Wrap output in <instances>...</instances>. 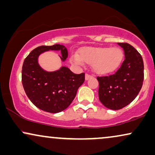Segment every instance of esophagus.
I'll use <instances>...</instances> for the list:
<instances>
[{
    "instance_id": "1",
    "label": "esophagus",
    "mask_w": 155,
    "mask_h": 155,
    "mask_svg": "<svg viewBox=\"0 0 155 155\" xmlns=\"http://www.w3.org/2000/svg\"><path fill=\"white\" fill-rule=\"evenodd\" d=\"M92 76L90 75V74H85V79L86 80H88L89 79H90V78H91Z\"/></svg>"
}]
</instances>
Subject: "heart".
<instances>
[{"label": "heart", "instance_id": "obj_1", "mask_svg": "<svg viewBox=\"0 0 155 155\" xmlns=\"http://www.w3.org/2000/svg\"><path fill=\"white\" fill-rule=\"evenodd\" d=\"M124 58V52L119 47H85L79 55L72 56L71 61L81 66L84 62L91 64L93 71L98 74L114 72L120 66Z\"/></svg>", "mask_w": 155, "mask_h": 155}]
</instances>
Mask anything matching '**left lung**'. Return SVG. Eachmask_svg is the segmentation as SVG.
Here are the masks:
<instances>
[{
  "label": "left lung",
  "mask_w": 155,
  "mask_h": 155,
  "mask_svg": "<svg viewBox=\"0 0 155 155\" xmlns=\"http://www.w3.org/2000/svg\"><path fill=\"white\" fill-rule=\"evenodd\" d=\"M125 58L112 75L98 76L99 98L107 108L118 110L132 102L142 89L144 63L141 54L127 43H118Z\"/></svg>",
  "instance_id": "obj_1"
}]
</instances>
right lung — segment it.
<instances>
[{
	"label": "right lung",
	"mask_w": 155,
	"mask_h": 155,
	"mask_svg": "<svg viewBox=\"0 0 155 155\" xmlns=\"http://www.w3.org/2000/svg\"><path fill=\"white\" fill-rule=\"evenodd\" d=\"M49 50L61 51V61L68 57V51L63 45L41 46L25 58L22 67V84L31 102L43 111L58 113L71 104L79 87L85 80V74H74L62 66L55 71H46L39 66V55Z\"/></svg>",
	"instance_id": "add662e5"
}]
</instances>
